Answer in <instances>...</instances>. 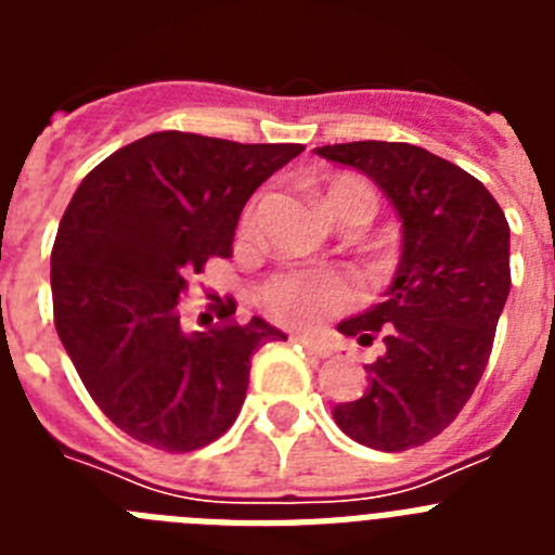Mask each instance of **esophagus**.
Listing matches in <instances>:
<instances>
[{
  "label": "esophagus",
  "mask_w": 555,
  "mask_h": 555,
  "mask_svg": "<svg viewBox=\"0 0 555 555\" xmlns=\"http://www.w3.org/2000/svg\"><path fill=\"white\" fill-rule=\"evenodd\" d=\"M294 341H297V345H302V350L311 352V356H317V358H327L333 352V347L327 345V341H322V338L306 336V333H302V336H294Z\"/></svg>",
  "instance_id": "esophagus-1"
}]
</instances>
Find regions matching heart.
<instances>
[{
  "instance_id": "1",
  "label": "heart",
  "mask_w": 555,
  "mask_h": 555,
  "mask_svg": "<svg viewBox=\"0 0 555 555\" xmlns=\"http://www.w3.org/2000/svg\"><path fill=\"white\" fill-rule=\"evenodd\" d=\"M322 203L333 219H341L352 210H361L366 217H375L377 197L375 191L364 180L338 175L327 180L322 189ZM255 222V203L247 205L242 217V228L249 230ZM356 297V286L347 274L336 269L322 267H294L286 272H278L258 288V306L283 325H313L325 313L345 308Z\"/></svg>"
}]
</instances>
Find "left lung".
I'll list each match as a JSON object with an SVG mask.
<instances>
[{"instance_id": "1", "label": "left lung", "mask_w": 555, "mask_h": 555, "mask_svg": "<svg viewBox=\"0 0 555 555\" xmlns=\"http://www.w3.org/2000/svg\"><path fill=\"white\" fill-rule=\"evenodd\" d=\"M317 155L364 171L403 222L386 300L338 325L384 352L366 364L364 395L333 409L358 444L403 453L442 434L487 370L512 288L506 214L480 180L423 146L350 141Z\"/></svg>"}]
</instances>
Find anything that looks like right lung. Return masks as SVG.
Segmentation results:
<instances>
[{"label": "right lung", "instance_id": "right-lung-1", "mask_svg": "<svg viewBox=\"0 0 555 555\" xmlns=\"http://www.w3.org/2000/svg\"><path fill=\"white\" fill-rule=\"evenodd\" d=\"M306 150L164 130L88 171L52 247L55 327L88 395L127 436L189 453L235 423L249 358L283 333L222 313L183 333L180 302L210 258L233 255L253 191Z\"/></svg>", "mask_w": 555, "mask_h": 555}]
</instances>
